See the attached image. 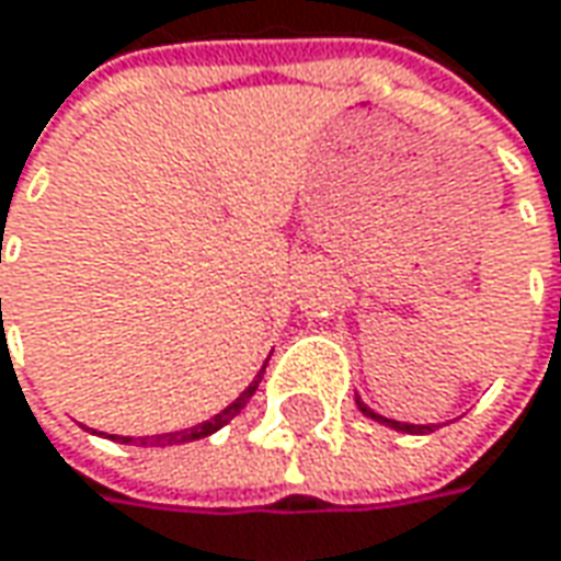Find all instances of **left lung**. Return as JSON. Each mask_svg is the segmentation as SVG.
<instances>
[{
  "instance_id": "left-lung-1",
  "label": "left lung",
  "mask_w": 561,
  "mask_h": 561,
  "mask_svg": "<svg viewBox=\"0 0 561 561\" xmlns=\"http://www.w3.org/2000/svg\"><path fill=\"white\" fill-rule=\"evenodd\" d=\"M357 407L359 413L369 415V419H376V422H381V425H388V428H394V432H407V435H428V432H435L437 425H410V422H394V419H388V415H378L373 413L363 400L357 397Z\"/></svg>"
}]
</instances>
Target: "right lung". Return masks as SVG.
Segmentation results:
<instances>
[{
    "instance_id": "right-lung-1",
    "label": "right lung",
    "mask_w": 561,
    "mask_h": 561,
    "mask_svg": "<svg viewBox=\"0 0 561 561\" xmlns=\"http://www.w3.org/2000/svg\"><path fill=\"white\" fill-rule=\"evenodd\" d=\"M266 369V366H263ZM263 369L254 376V381L244 388L242 394L236 397L226 410H220V413L214 415V419H207V422H202V425H192V428H183V432H167V435H151V437H121V435H111V440H117V444H136V447H173V444H188V440H198V437H207L214 435V432H220L222 425H229L236 415L242 413L244 403L254 397V391H257V385H261L263 378Z\"/></svg>"
}]
</instances>
